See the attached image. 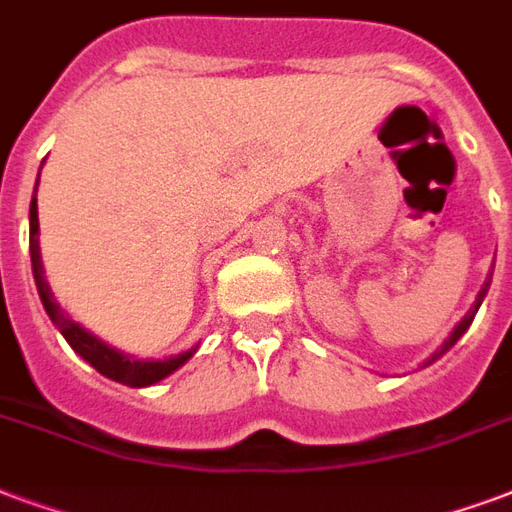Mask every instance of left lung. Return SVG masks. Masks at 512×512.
Here are the masks:
<instances>
[{
  "label": "left lung",
  "mask_w": 512,
  "mask_h": 512,
  "mask_svg": "<svg viewBox=\"0 0 512 512\" xmlns=\"http://www.w3.org/2000/svg\"><path fill=\"white\" fill-rule=\"evenodd\" d=\"M489 286H491V278L486 280V283H483V288H480V294H478V299H475V305H472L470 313H467V315H464V318H461L459 326H456V329H453V332H451V337H448V340H445V343L440 345V351H434L432 356H429V359L424 361V367H429V364H432V361L440 359V356H443L445 351H451V348H453V345H456V340H459L461 334H464V332H467V329H470L472 318H475V313H478L480 302H483V297H486V294H489Z\"/></svg>",
  "instance_id": "obj_1"
}]
</instances>
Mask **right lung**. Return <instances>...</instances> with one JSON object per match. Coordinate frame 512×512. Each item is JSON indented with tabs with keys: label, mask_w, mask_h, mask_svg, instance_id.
<instances>
[{
	"label": "right lung",
	"mask_w": 512,
	"mask_h": 512,
	"mask_svg": "<svg viewBox=\"0 0 512 512\" xmlns=\"http://www.w3.org/2000/svg\"><path fill=\"white\" fill-rule=\"evenodd\" d=\"M37 186H40V175H37ZM37 186H34V197L32 205H29V253H32V272H34V283H37V291H40L42 307L45 313L51 315V321L56 324L64 340L72 345V351L78 353L80 359H86L96 372H102L105 378L115 380V383H124V386L142 388V386H153L159 383L167 375L183 367L197 348H191L186 353H178V356H169V359H134L129 353H121L118 348H110L107 343H102L96 334H91L88 329H83L80 324H75L64 310L59 307V302L53 299L51 286L45 280V270H42V259H40V218H37Z\"/></svg>",
	"instance_id": "obj_1"
}]
</instances>
